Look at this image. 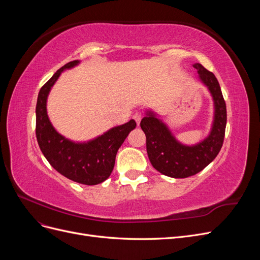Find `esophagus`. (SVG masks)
Listing matches in <instances>:
<instances>
[{
	"instance_id": "1",
	"label": "esophagus",
	"mask_w": 260,
	"mask_h": 260,
	"mask_svg": "<svg viewBox=\"0 0 260 260\" xmlns=\"http://www.w3.org/2000/svg\"><path fill=\"white\" fill-rule=\"evenodd\" d=\"M133 119L136 120L137 124H140V122H141V119H142V115H141L140 113H136L135 115H133Z\"/></svg>"
}]
</instances>
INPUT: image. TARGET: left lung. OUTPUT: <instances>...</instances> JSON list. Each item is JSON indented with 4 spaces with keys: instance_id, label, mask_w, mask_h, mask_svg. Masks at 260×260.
<instances>
[{
    "instance_id": "left-lung-1",
    "label": "left lung",
    "mask_w": 260,
    "mask_h": 260,
    "mask_svg": "<svg viewBox=\"0 0 260 260\" xmlns=\"http://www.w3.org/2000/svg\"><path fill=\"white\" fill-rule=\"evenodd\" d=\"M193 67L214 100V122L208 137L195 145L181 144L167 125L151 111L146 112L140 123L146 136V151L152 166L171 178H187L202 171L216 158L223 144L226 107L219 82L215 75L201 64L196 62Z\"/></svg>"
}]
</instances>
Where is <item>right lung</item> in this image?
Wrapping results in <instances>:
<instances>
[{
    "mask_svg": "<svg viewBox=\"0 0 260 260\" xmlns=\"http://www.w3.org/2000/svg\"><path fill=\"white\" fill-rule=\"evenodd\" d=\"M78 64L79 60H73L59 68L39 92L36 107V136L41 152L55 170L75 182L95 185L111 176L118 149L130 131L136 128L137 122L131 119L84 143L73 142L59 135L49 119L46 100L61 72Z\"/></svg>",
    "mask_w": 260,
    "mask_h": 260,
    "instance_id": "1",
    "label": "right lung"
}]
</instances>
